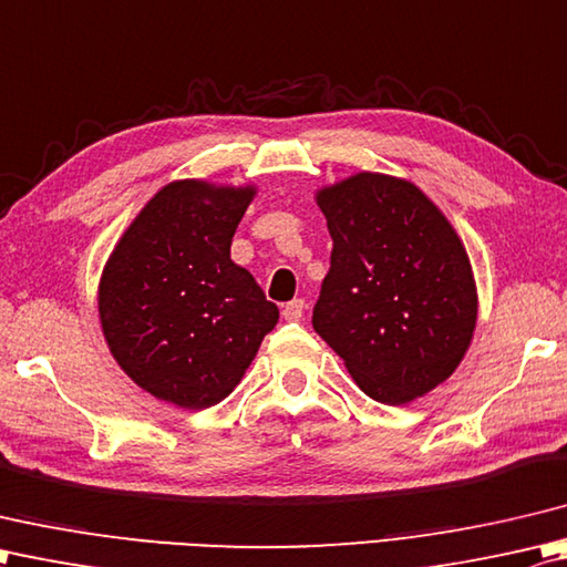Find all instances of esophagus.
Instances as JSON below:
<instances>
[{
	"instance_id": "34e87169",
	"label": "esophagus",
	"mask_w": 567,
	"mask_h": 567,
	"mask_svg": "<svg viewBox=\"0 0 567 567\" xmlns=\"http://www.w3.org/2000/svg\"><path fill=\"white\" fill-rule=\"evenodd\" d=\"M303 310H306V303H303V300H300V298H296V300H291V303L284 306L281 316H284V320H288V322H296V320L303 318Z\"/></svg>"
}]
</instances>
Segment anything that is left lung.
<instances>
[{
  "label": "left lung",
  "instance_id": "1",
  "mask_svg": "<svg viewBox=\"0 0 567 567\" xmlns=\"http://www.w3.org/2000/svg\"><path fill=\"white\" fill-rule=\"evenodd\" d=\"M332 237L313 328L369 399L401 406L453 377L477 284L445 213L415 183L360 171L316 190Z\"/></svg>",
  "mask_w": 567,
  "mask_h": 567
}]
</instances>
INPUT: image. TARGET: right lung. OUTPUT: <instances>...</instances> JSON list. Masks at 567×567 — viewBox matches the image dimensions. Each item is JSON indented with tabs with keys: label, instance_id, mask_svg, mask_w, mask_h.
<instances>
[{
	"label": "right lung",
	"instance_id": "1",
	"mask_svg": "<svg viewBox=\"0 0 567 567\" xmlns=\"http://www.w3.org/2000/svg\"><path fill=\"white\" fill-rule=\"evenodd\" d=\"M254 195V183L171 181L105 261L102 334L122 372L158 401L190 411L215 406L279 322V308L229 257Z\"/></svg>",
	"mask_w": 567,
	"mask_h": 567
}]
</instances>
